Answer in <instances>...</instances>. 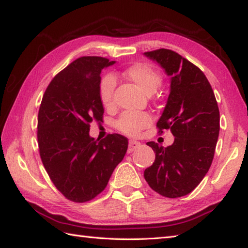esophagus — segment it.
<instances>
[{
  "mask_svg": "<svg viewBox=\"0 0 248 248\" xmlns=\"http://www.w3.org/2000/svg\"><path fill=\"white\" fill-rule=\"evenodd\" d=\"M140 146V143L138 140H129V151H133L134 149L138 148V147Z\"/></svg>",
  "mask_w": 248,
  "mask_h": 248,
  "instance_id": "obj_1",
  "label": "esophagus"
}]
</instances>
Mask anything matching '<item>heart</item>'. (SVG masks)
Instances as JSON below:
<instances>
[{
    "mask_svg": "<svg viewBox=\"0 0 248 248\" xmlns=\"http://www.w3.org/2000/svg\"><path fill=\"white\" fill-rule=\"evenodd\" d=\"M124 75L129 80L134 82L143 91L151 94L154 93L162 83L161 73L155 70L154 67L146 62H136L130 66L124 71ZM116 87V78L112 73H107L100 82L99 85V98L100 102L105 108L114 107V91ZM151 116L147 113L139 112H125L120 116L116 123V127L127 135L135 136L141 130L148 127L151 124Z\"/></svg>",
    "mask_w": 248,
    "mask_h": 248,
    "instance_id": "1",
    "label": "heart"
}]
</instances>
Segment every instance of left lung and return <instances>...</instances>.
<instances>
[{
	"label": "left lung",
	"instance_id": "1",
	"mask_svg": "<svg viewBox=\"0 0 248 248\" xmlns=\"http://www.w3.org/2000/svg\"><path fill=\"white\" fill-rule=\"evenodd\" d=\"M170 77V93L156 127L170 130L172 145H147L155 160L144 171L145 180L168 198L186 196L196 187L212 164L219 133V110L204 73L175 51L159 49L144 53Z\"/></svg>",
	"mask_w": 248,
	"mask_h": 248
}]
</instances>
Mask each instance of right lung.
<instances>
[{"mask_svg":"<svg viewBox=\"0 0 248 248\" xmlns=\"http://www.w3.org/2000/svg\"><path fill=\"white\" fill-rule=\"evenodd\" d=\"M114 64L100 56L80 57L57 73L41 100V161L55 187L71 202H86L101 193L128 149V139L120 134L101 140L89 136L93 121L103 120L100 73Z\"/></svg>","mask_w":248,"mask_h":248,"instance_id":"1","label":"right lung"}]
</instances>
